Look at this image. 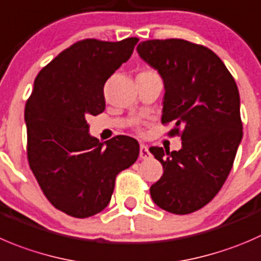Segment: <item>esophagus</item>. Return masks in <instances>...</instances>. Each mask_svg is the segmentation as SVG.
Wrapping results in <instances>:
<instances>
[{"instance_id":"obj_1","label":"esophagus","mask_w":261,"mask_h":261,"mask_svg":"<svg viewBox=\"0 0 261 261\" xmlns=\"http://www.w3.org/2000/svg\"><path fill=\"white\" fill-rule=\"evenodd\" d=\"M150 156V151H149L148 146L141 144L140 145V158L141 159H148Z\"/></svg>"}]
</instances>
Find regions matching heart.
Returning a JSON list of instances; mask_svg holds the SVG:
<instances>
[{"mask_svg":"<svg viewBox=\"0 0 261 261\" xmlns=\"http://www.w3.org/2000/svg\"><path fill=\"white\" fill-rule=\"evenodd\" d=\"M149 71H151V70H145V71H143V72H149Z\"/></svg>","mask_w":261,"mask_h":261,"instance_id":"heart-1","label":"heart"}]
</instances>
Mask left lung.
I'll return each mask as SVG.
<instances>
[{
	"label": "left lung",
	"instance_id": "obj_1",
	"mask_svg": "<svg viewBox=\"0 0 261 261\" xmlns=\"http://www.w3.org/2000/svg\"><path fill=\"white\" fill-rule=\"evenodd\" d=\"M138 52L163 77L162 123H173L168 136L182 140L178 151L149 148L163 166L151 199L169 213H194L213 200L233 166L242 139L236 82L213 50L189 40H145Z\"/></svg>",
	"mask_w": 261,
	"mask_h": 261
}]
</instances>
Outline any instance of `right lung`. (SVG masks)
Wrapping results in <instances>:
<instances>
[{
  "mask_svg": "<svg viewBox=\"0 0 261 261\" xmlns=\"http://www.w3.org/2000/svg\"><path fill=\"white\" fill-rule=\"evenodd\" d=\"M138 38L88 39L66 48L34 80L25 105L27 155L45 198L58 211L88 218L108 205L117 174L135 163L139 143L89 135L87 117L106 108V82L133 55Z\"/></svg>",
  "mask_w": 261,
  "mask_h": 261,
  "instance_id": "obj_1",
  "label": "right lung"
}]
</instances>
